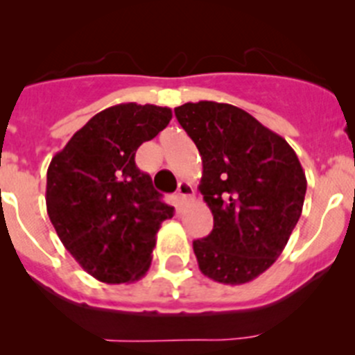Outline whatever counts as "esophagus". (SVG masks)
I'll return each instance as SVG.
<instances>
[{
	"label": "esophagus",
	"instance_id": "obj_1",
	"mask_svg": "<svg viewBox=\"0 0 355 355\" xmlns=\"http://www.w3.org/2000/svg\"><path fill=\"white\" fill-rule=\"evenodd\" d=\"M177 196H178V199L182 200V202H185V200L194 198V187H192L189 182H180V184H178Z\"/></svg>",
	"mask_w": 355,
	"mask_h": 355
}]
</instances>
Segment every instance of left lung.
Masks as SVG:
<instances>
[{
	"instance_id": "obj_1",
	"label": "left lung",
	"mask_w": 355,
	"mask_h": 355,
	"mask_svg": "<svg viewBox=\"0 0 355 355\" xmlns=\"http://www.w3.org/2000/svg\"><path fill=\"white\" fill-rule=\"evenodd\" d=\"M175 116L202 159L199 191L213 230L194 241L199 270L242 285L268 270L302 213L307 180L288 142L227 103H185Z\"/></svg>"
}]
</instances>
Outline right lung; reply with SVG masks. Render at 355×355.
<instances>
[{
    "label": "right lung",
    "mask_w": 355,
    "mask_h": 355,
    "mask_svg": "<svg viewBox=\"0 0 355 355\" xmlns=\"http://www.w3.org/2000/svg\"><path fill=\"white\" fill-rule=\"evenodd\" d=\"M171 120V110L121 103L94 114L53 156L46 182L49 220L65 249L96 280L128 284L148 273L161 223V200L135 151Z\"/></svg>",
    "instance_id": "1"
}]
</instances>
